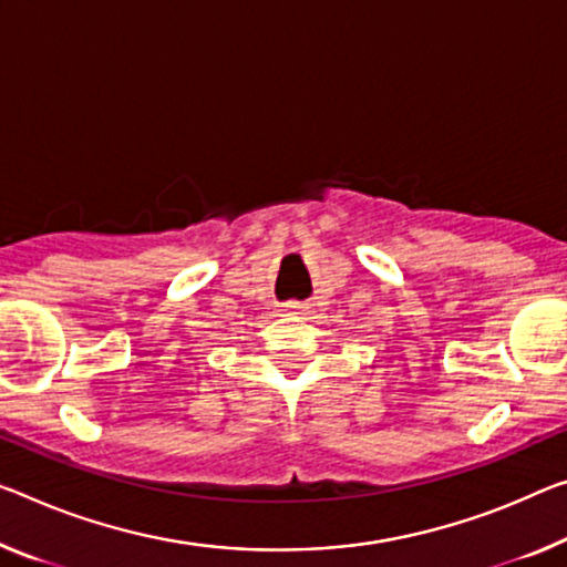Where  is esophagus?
<instances>
[{"mask_svg":"<svg viewBox=\"0 0 567 567\" xmlns=\"http://www.w3.org/2000/svg\"><path fill=\"white\" fill-rule=\"evenodd\" d=\"M291 309H293V311H299V307H291Z\"/></svg>","mask_w":567,"mask_h":567,"instance_id":"esophagus-1","label":"esophagus"}]
</instances>
